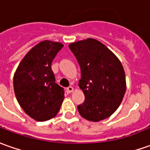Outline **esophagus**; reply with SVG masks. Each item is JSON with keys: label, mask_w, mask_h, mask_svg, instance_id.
<instances>
[{"label": "esophagus", "mask_w": 150, "mask_h": 150, "mask_svg": "<svg viewBox=\"0 0 150 150\" xmlns=\"http://www.w3.org/2000/svg\"><path fill=\"white\" fill-rule=\"evenodd\" d=\"M73 90H74V88H73L72 86H69V87L67 88V89H66V91H67V93H71V92H73Z\"/></svg>", "instance_id": "34e87169"}]
</instances>
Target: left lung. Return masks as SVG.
Returning a JSON list of instances; mask_svg holds the SVG:
<instances>
[{
    "label": "left lung",
    "mask_w": 150,
    "mask_h": 150,
    "mask_svg": "<svg viewBox=\"0 0 150 150\" xmlns=\"http://www.w3.org/2000/svg\"><path fill=\"white\" fill-rule=\"evenodd\" d=\"M69 47L81 71L79 86L85 100L77 107L80 116L90 122L109 117L120 106L126 92V75L122 63L96 39L73 42Z\"/></svg>",
    "instance_id": "obj_1"
}]
</instances>
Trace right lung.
I'll use <instances>...</instances> for the list:
<instances>
[{
  "label": "right lung",
  "mask_w": 150,
  "mask_h": 150,
  "mask_svg": "<svg viewBox=\"0 0 150 150\" xmlns=\"http://www.w3.org/2000/svg\"><path fill=\"white\" fill-rule=\"evenodd\" d=\"M63 44L45 40L25 55L14 75V90L20 107L38 122L57 116L64 88L56 83L52 62Z\"/></svg>",
  "instance_id": "right-lung-1"
}]
</instances>
